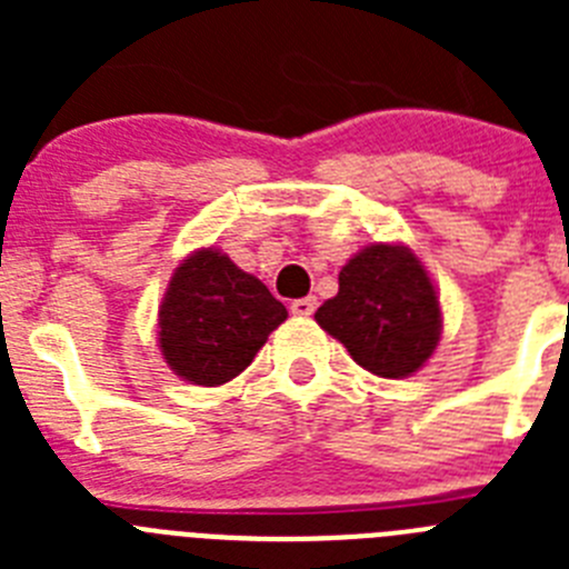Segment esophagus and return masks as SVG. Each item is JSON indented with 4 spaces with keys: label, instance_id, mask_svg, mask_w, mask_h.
<instances>
[{
    "label": "esophagus",
    "instance_id": "34e87169",
    "mask_svg": "<svg viewBox=\"0 0 569 569\" xmlns=\"http://www.w3.org/2000/svg\"><path fill=\"white\" fill-rule=\"evenodd\" d=\"M316 296H305V299H296L293 305H290V310H293V316H313L316 310Z\"/></svg>",
    "mask_w": 569,
    "mask_h": 569
}]
</instances>
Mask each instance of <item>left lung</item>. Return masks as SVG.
Listing matches in <instances>:
<instances>
[{
    "instance_id": "8db88e82",
    "label": "left lung",
    "mask_w": 569,
    "mask_h": 569,
    "mask_svg": "<svg viewBox=\"0 0 569 569\" xmlns=\"http://www.w3.org/2000/svg\"><path fill=\"white\" fill-rule=\"evenodd\" d=\"M316 321L347 347L356 365L385 379L416 373L441 336L433 281L407 248L370 244L339 273V293Z\"/></svg>"
}]
</instances>
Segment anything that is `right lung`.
Listing matches in <instances>:
<instances>
[{
  "instance_id": "right-lung-1",
  "label": "right lung",
  "mask_w": 569,
  "mask_h": 569,
  "mask_svg": "<svg viewBox=\"0 0 569 569\" xmlns=\"http://www.w3.org/2000/svg\"><path fill=\"white\" fill-rule=\"evenodd\" d=\"M284 319V305L256 276L213 248L199 250L170 279L159 347L176 376L216 387L236 379Z\"/></svg>"
}]
</instances>
